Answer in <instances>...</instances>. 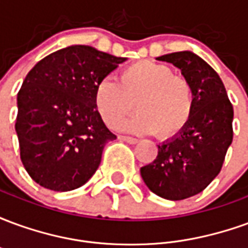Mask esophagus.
Masks as SVG:
<instances>
[{"label":"esophagus","instance_id":"34e87169","mask_svg":"<svg viewBox=\"0 0 248 248\" xmlns=\"http://www.w3.org/2000/svg\"><path fill=\"white\" fill-rule=\"evenodd\" d=\"M118 138H119V140L127 142V143H130V145H135V143H138V140H135V138H131V137H126V135H119Z\"/></svg>","mask_w":248,"mask_h":248}]
</instances>
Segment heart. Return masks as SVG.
Here are the masks:
<instances>
[{"label":"heart","mask_w":248,"mask_h":248,"mask_svg":"<svg viewBox=\"0 0 248 248\" xmlns=\"http://www.w3.org/2000/svg\"><path fill=\"white\" fill-rule=\"evenodd\" d=\"M119 82L103 77L94 87V106L108 127H118L134 110L140 113L121 124L137 134L172 138L186 129L195 111V92L191 82L174 74L169 65L142 60L119 71Z\"/></svg>","instance_id":"1"}]
</instances>
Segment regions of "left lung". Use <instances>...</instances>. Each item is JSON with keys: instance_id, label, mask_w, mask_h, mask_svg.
<instances>
[{"instance_id": "8db88e82", "label": "left lung", "mask_w": 248, "mask_h": 248, "mask_svg": "<svg viewBox=\"0 0 248 248\" xmlns=\"http://www.w3.org/2000/svg\"><path fill=\"white\" fill-rule=\"evenodd\" d=\"M181 69L195 92L190 124L171 140L158 145V155L140 175L158 197L182 201L203 191L219 174L232 142L234 108L218 73L192 51L158 58Z\"/></svg>"}]
</instances>
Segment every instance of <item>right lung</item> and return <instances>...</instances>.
Instances as JSON below:
<instances>
[{
  "mask_svg": "<svg viewBox=\"0 0 248 248\" xmlns=\"http://www.w3.org/2000/svg\"><path fill=\"white\" fill-rule=\"evenodd\" d=\"M124 61L71 45L28 73L17 95L16 131L25 170L40 186L70 191L97 171L103 147L117 137L95 110L94 87Z\"/></svg>",
  "mask_w": 248,
  "mask_h": 248,
  "instance_id": "add662e5",
  "label": "right lung"
}]
</instances>
